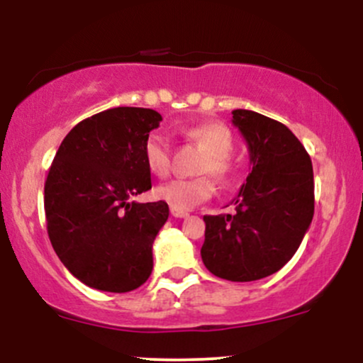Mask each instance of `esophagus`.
<instances>
[{"instance_id":"1","label":"esophagus","mask_w":363,"mask_h":363,"mask_svg":"<svg viewBox=\"0 0 363 363\" xmlns=\"http://www.w3.org/2000/svg\"><path fill=\"white\" fill-rule=\"evenodd\" d=\"M170 213H172V216H176V218H186V216H189V213H187V211L176 210V208H170Z\"/></svg>"}]
</instances>
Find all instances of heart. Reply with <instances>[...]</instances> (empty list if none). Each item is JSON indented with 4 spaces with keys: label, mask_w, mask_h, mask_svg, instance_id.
Segmentation results:
<instances>
[{
    "label": "heart",
    "mask_w": 363,
    "mask_h": 363,
    "mask_svg": "<svg viewBox=\"0 0 363 363\" xmlns=\"http://www.w3.org/2000/svg\"><path fill=\"white\" fill-rule=\"evenodd\" d=\"M186 138L206 152L199 164V174H213L220 181H227L234 174L232 152L235 148V140L232 131L225 124L210 121V123L196 124L184 131ZM143 162L150 174L158 177L167 176L170 170V147L169 141L160 133H150L143 141ZM215 193V181L210 176L194 179H174L155 189L157 199L167 203L170 208L187 211L193 210L199 203L210 199Z\"/></svg>",
    "instance_id": "1"
}]
</instances>
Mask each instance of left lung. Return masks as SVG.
Returning a JSON list of instances; mask_svg holds the SVG:
<instances>
[{
	"label": "left lung",
	"instance_id": "1",
	"mask_svg": "<svg viewBox=\"0 0 363 363\" xmlns=\"http://www.w3.org/2000/svg\"><path fill=\"white\" fill-rule=\"evenodd\" d=\"M247 141L251 172L235 198V215H205L201 257L208 272L254 281L291 259L314 216L309 153L285 124L254 111H232Z\"/></svg>",
	"mask_w": 363,
	"mask_h": 363
}]
</instances>
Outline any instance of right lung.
I'll use <instances>...</instances> for the list:
<instances>
[{
  "instance_id": "add662e5",
  "label": "right lung",
  "mask_w": 363,
  "mask_h": 363,
  "mask_svg": "<svg viewBox=\"0 0 363 363\" xmlns=\"http://www.w3.org/2000/svg\"><path fill=\"white\" fill-rule=\"evenodd\" d=\"M162 116L114 107L83 119L57 148L44 186L51 244L68 272L91 289L124 294L153 269L152 245L167 203H129L152 189L143 141Z\"/></svg>"
}]
</instances>
